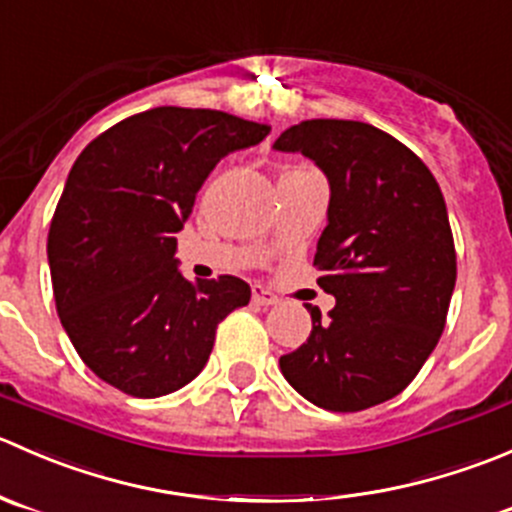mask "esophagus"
Wrapping results in <instances>:
<instances>
[{"mask_svg": "<svg viewBox=\"0 0 512 512\" xmlns=\"http://www.w3.org/2000/svg\"><path fill=\"white\" fill-rule=\"evenodd\" d=\"M251 298H254L256 306H263V308L276 306V303H278V298L273 296V293L268 291V288H263V286H254V291H251Z\"/></svg>", "mask_w": 512, "mask_h": 512, "instance_id": "1", "label": "esophagus"}]
</instances>
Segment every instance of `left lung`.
<instances>
[{"mask_svg": "<svg viewBox=\"0 0 512 512\" xmlns=\"http://www.w3.org/2000/svg\"><path fill=\"white\" fill-rule=\"evenodd\" d=\"M273 149L326 174L328 224L316 246L318 286L336 298L311 336L281 356L306 401L353 413L398 396L433 353L455 288V246L438 181L408 146L363 121L311 119Z\"/></svg>", "mask_w": 512, "mask_h": 512, "instance_id": "1", "label": "left lung"}]
</instances>
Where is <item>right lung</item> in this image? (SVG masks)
I'll list each match as a JSON object with an SVG mask.
<instances>
[{"instance_id":"add662e5","label":"right lung","mask_w":512,"mask_h":512,"mask_svg":"<svg viewBox=\"0 0 512 512\" xmlns=\"http://www.w3.org/2000/svg\"><path fill=\"white\" fill-rule=\"evenodd\" d=\"M268 131L224 111L156 106L74 161L47 256L64 331L101 381L136 398L179 391L209 361L219 321L251 301L236 276L186 281L176 234L214 166Z\"/></svg>"}]
</instances>
